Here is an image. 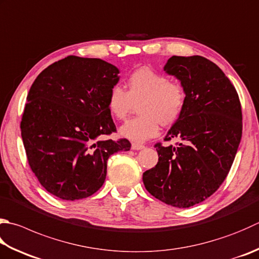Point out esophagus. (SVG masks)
Returning <instances> with one entry per match:
<instances>
[{
	"instance_id": "34e87169",
	"label": "esophagus",
	"mask_w": 259,
	"mask_h": 259,
	"mask_svg": "<svg viewBox=\"0 0 259 259\" xmlns=\"http://www.w3.org/2000/svg\"><path fill=\"white\" fill-rule=\"evenodd\" d=\"M144 148H145V146L143 144H139V143L132 144V149H133V150H142Z\"/></svg>"
}]
</instances>
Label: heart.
Instances as JSON below:
<instances>
[{
  "mask_svg": "<svg viewBox=\"0 0 259 259\" xmlns=\"http://www.w3.org/2000/svg\"><path fill=\"white\" fill-rule=\"evenodd\" d=\"M126 91L119 85L110 89L107 107L111 117L124 120L138 105L140 116L126 121L119 130L121 136L143 142L157 136L162 126H172L182 117L186 106V91L182 83L169 81L165 75L149 67H141L125 81Z\"/></svg>",
  "mask_w": 259,
  "mask_h": 259,
  "instance_id": "heart-1",
  "label": "heart"
}]
</instances>
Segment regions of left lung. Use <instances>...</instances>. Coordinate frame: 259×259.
<instances>
[{
    "mask_svg": "<svg viewBox=\"0 0 259 259\" xmlns=\"http://www.w3.org/2000/svg\"><path fill=\"white\" fill-rule=\"evenodd\" d=\"M180 80L186 106L164 141L157 143L159 161L143 174L146 190L168 205L186 208L205 201L230 171L242 134V113L236 88L205 57L172 56L164 65Z\"/></svg>",
    "mask_w": 259,
    "mask_h": 259,
    "instance_id": "obj_1",
    "label": "left lung"
}]
</instances>
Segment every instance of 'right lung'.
Returning <instances> with one entry per match:
<instances>
[{
	"label": "right lung",
	"instance_id": "1",
	"mask_svg": "<svg viewBox=\"0 0 259 259\" xmlns=\"http://www.w3.org/2000/svg\"><path fill=\"white\" fill-rule=\"evenodd\" d=\"M118 69L100 58L67 56L33 82L21 118L29 165L48 193L65 201L91 196L105 183L107 160L128 151L116 133L107 97Z\"/></svg>",
	"mask_w": 259,
	"mask_h": 259
}]
</instances>
